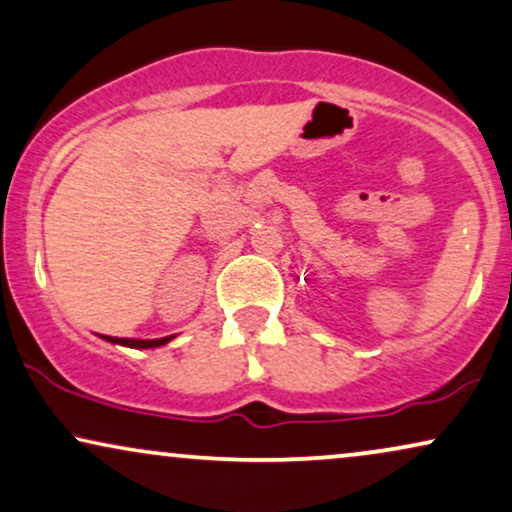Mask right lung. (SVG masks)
Wrapping results in <instances>:
<instances>
[{"label": "right lung", "instance_id": "1", "mask_svg": "<svg viewBox=\"0 0 512 512\" xmlns=\"http://www.w3.org/2000/svg\"><path fill=\"white\" fill-rule=\"evenodd\" d=\"M172 338L174 335H167V338H158V340H132V338H111V335H103V340L115 342V345H122V347H134V349H151V347L167 345Z\"/></svg>", "mask_w": 512, "mask_h": 512}]
</instances>
